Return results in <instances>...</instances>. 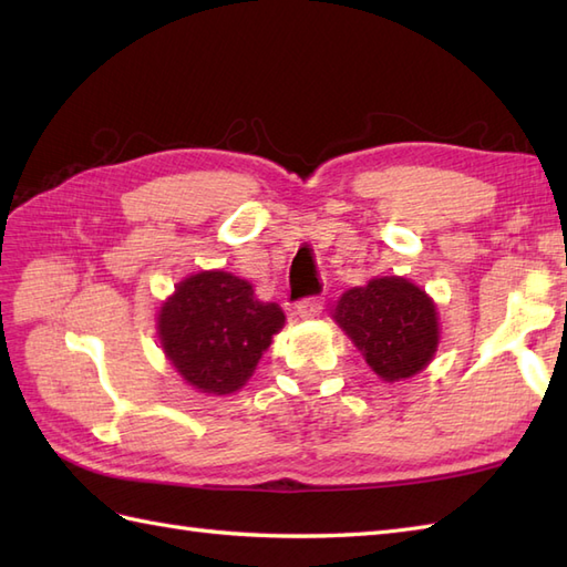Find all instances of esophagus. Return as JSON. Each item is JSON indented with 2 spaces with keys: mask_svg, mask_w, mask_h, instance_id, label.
Masks as SVG:
<instances>
[{
  "mask_svg": "<svg viewBox=\"0 0 567 567\" xmlns=\"http://www.w3.org/2000/svg\"><path fill=\"white\" fill-rule=\"evenodd\" d=\"M322 306H324V300L320 296H308V298L298 300V315L302 317V320H312V317L322 312Z\"/></svg>",
  "mask_w": 567,
  "mask_h": 567,
  "instance_id": "esophagus-1",
  "label": "esophagus"
}]
</instances>
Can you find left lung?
<instances>
[{
    "label": "left lung",
    "mask_w": 567,
    "mask_h": 567,
    "mask_svg": "<svg viewBox=\"0 0 567 567\" xmlns=\"http://www.w3.org/2000/svg\"><path fill=\"white\" fill-rule=\"evenodd\" d=\"M433 300L404 279H372L351 288L337 306V322L384 380L416 375L437 347Z\"/></svg>",
    "instance_id": "left-lung-1"
}]
</instances>
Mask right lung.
<instances>
[{
  "label": "right lung",
  "instance_id": "obj_1",
  "mask_svg": "<svg viewBox=\"0 0 567 567\" xmlns=\"http://www.w3.org/2000/svg\"><path fill=\"white\" fill-rule=\"evenodd\" d=\"M284 320L276 302L257 300L238 276L202 271L179 284L161 308L158 334L165 355L192 388L230 394L252 375Z\"/></svg>",
  "mask_w": 567,
  "mask_h": 567
}]
</instances>
